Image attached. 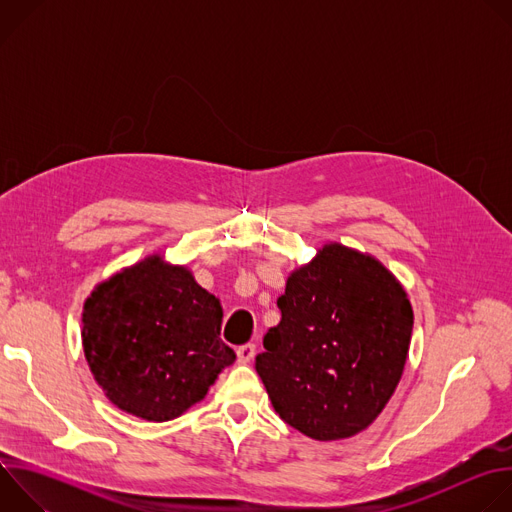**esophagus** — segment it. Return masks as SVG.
<instances>
[{
    "mask_svg": "<svg viewBox=\"0 0 512 512\" xmlns=\"http://www.w3.org/2000/svg\"><path fill=\"white\" fill-rule=\"evenodd\" d=\"M237 356H239V362L241 364H247L253 360L255 356V344H243L237 348Z\"/></svg>",
    "mask_w": 512,
    "mask_h": 512,
    "instance_id": "obj_1",
    "label": "esophagus"
}]
</instances>
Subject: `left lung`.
<instances>
[{"label":"left lung","mask_w":512,"mask_h":512,"mask_svg":"<svg viewBox=\"0 0 512 512\" xmlns=\"http://www.w3.org/2000/svg\"><path fill=\"white\" fill-rule=\"evenodd\" d=\"M281 322L263 338L255 369L273 409L312 440L369 427L407 360L413 310L377 259L326 245L287 279Z\"/></svg>","instance_id":"left-lung-1"}]
</instances>
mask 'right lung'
I'll return each instance as SVG.
<instances>
[{"label": "right lung", "instance_id": "1", "mask_svg": "<svg viewBox=\"0 0 512 512\" xmlns=\"http://www.w3.org/2000/svg\"><path fill=\"white\" fill-rule=\"evenodd\" d=\"M223 308L186 267L158 255L103 281L85 302L83 348L109 401L168 421L204 399L235 362L221 340Z\"/></svg>", "mask_w": 512, "mask_h": 512}]
</instances>
